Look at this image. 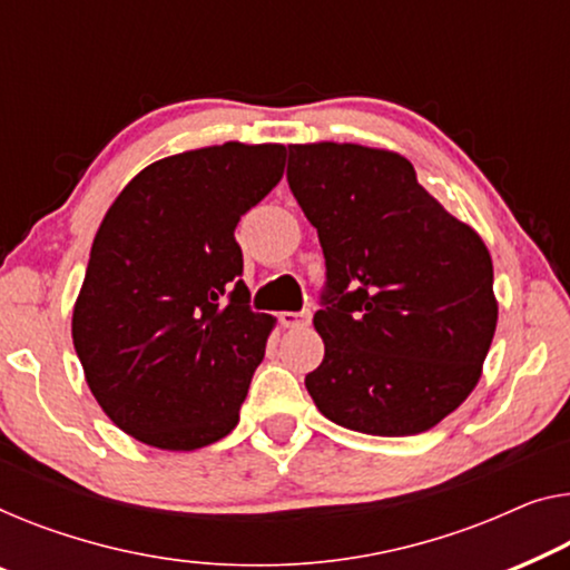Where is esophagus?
<instances>
[{"label": "esophagus", "instance_id": "34e87169", "mask_svg": "<svg viewBox=\"0 0 570 570\" xmlns=\"http://www.w3.org/2000/svg\"><path fill=\"white\" fill-rule=\"evenodd\" d=\"M278 320H282V325L286 330H299V327L309 325L312 314L309 312H282L278 314Z\"/></svg>", "mask_w": 570, "mask_h": 570}]
</instances>
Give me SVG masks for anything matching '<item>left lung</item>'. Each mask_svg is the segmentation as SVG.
Segmentation results:
<instances>
[{
    "instance_id": "obj_1",
    "label": "left lung",
    "mask_w": 570,
    "mask_h": 570,
    "mask_svg": "<svg viewBox=\"0 0 570 570\" xmlns=\"http://www.w3.org/2000/svg\"><path fill=\"white\" fill-rule=\"evenodd\" d=\"M288 186L327 263L314 330L325 358L304 384L340 428L404 438L475 389L494 340V263L402 153L358 142L288 146Z\"/></svg>"
}]
</instances>
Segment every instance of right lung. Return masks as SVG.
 Instances as JSON below:
<instances>
[{
	"mask_svg": "<svg viewBox=\"0 0 570 570\" xmlns=\"http://www.w3.org/2000/svg\"><path fill=\"white\" fill-rule=\"evenodd\" d=\"M282 142H223L142 168L91 243L71 335L127 435L197 450L235 430L276 317L250 312L235 227L282 181Z\"/></svg>",
	"mask_w": 570,
	"mask_h": 570,
	"instance_id": "right-lung-1",
	"label": "right lung"
}]
</instances>
